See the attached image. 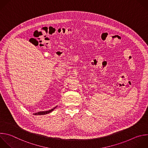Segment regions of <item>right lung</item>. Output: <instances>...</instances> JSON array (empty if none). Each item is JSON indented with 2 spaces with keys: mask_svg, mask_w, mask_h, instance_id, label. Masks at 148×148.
Masks as SVG:
<instances>
[{
  "mask_svg": "<svg viewBox=\"0 0 148 148\" xmlns=\"http://www.w3.org/2000/svg\"><path fill=\"white\" fill-rule=\"evenodd\" d=\"M56 107H55L54 108L52 109L51 110H47V111H45V112H38V113H34V115H44V114H48L49 113L52 112L55 109H56Z\"/></svg>",
  "mask_w": 148,
  "mask_h": 148,
  "instance_id": "obj_1",
  "label": "right lung"
}]
</instances>
